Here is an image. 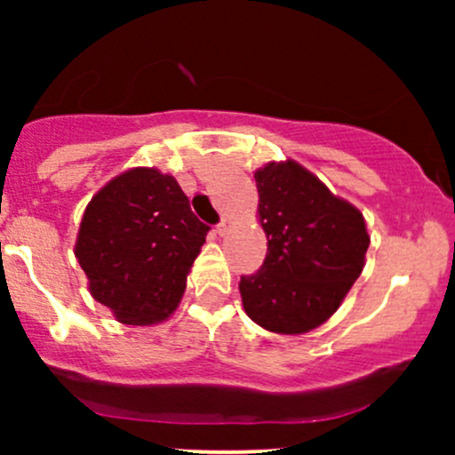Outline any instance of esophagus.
<instances>
[{
  "label": "esophagus",
  "mask_w": 455,
  "mask_h": 455,
  "mask_svg": "<svg viewBox=\"0 0 455 455\" xmlns=\"http://www.w3.org/2000/svg\"><path fill=\"white\" fill-rule=\"evenodd\" d=\"M228 228H231V220H228V218H222V220L218 222L216 233H218V235H227Z\"/></svg>",
  "instance_id": "1"
}]
</instances>
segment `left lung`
<instances>
[{
    "label": "left lung",
    "instance_id": "8db88e82",
    "mask_svg": "<svg viewBox=\"0 0 455 455\" xmlns=\"http://www.w3.org/2000/svg\"><path fill=\"white\" fill-rule=\"evenodd\" d=\"M254 180L267 257L239 280L245 315L269 331L306 333L338 310L362 274L363 216L293 160L271 162Z\"/></svg>",
    "mask_w": 455,
    "mask_h": 455
}]
</instances>
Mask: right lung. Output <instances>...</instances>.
Returning a JSON list of instances; mask_svg holds the SVG:
<instances>
[{
	"instance_id": "1",
	"label": "right lung",
	"mask_w": 455,
	"mask_h": 455,
	"mask_svg": "<svg viewBox=\"0 0 455 455\" xmlns=\"http://www.w3.org/2000/svg\"><path fill=\"white\" fill-rule=\"evenodd\" d=\"M207 231L175 177L132 169L92 198L75 254L93 299L119 323L151 325L173 315Z\"/></svg>"
}]
</instances>
